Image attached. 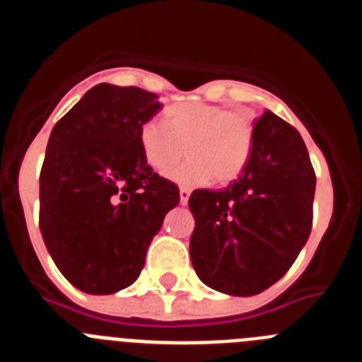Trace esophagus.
Masks as SVG:
<instances>
[{"label": "esophagus", "mask_w": 362, "mask_h": 362, "mask_svg": "<svg viewBox=\"0 0 362 362\" xmlns=\"http://www.w3.org/2000/svg\"><path fill=\"white\" fill-rule=\"evenodd\" d=\"M188 199H190V190L188 188H181L179 190V201H181V204H187Z\"/></svg>", "instance_id": "34e87169"}]
</instances>
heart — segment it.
Listing matches in <instances>:
<instances>
[{"label": "heart", "instance_id": "b5f03b06", "mask_svg": "<svg viewBox=\"0 0 362 362\" xmlns=\"http://www.w3.org/2000/svg\"><path fill=\"white\" fill-rule=\"evenodd\" d=\"M145 161L159 174L172 170V181L196 187L238 179L254 146V124L246 114L209 103H175L165 110V123L146 119L137 132Z\"/></svg>", "mask_w": 362, "mask_h": 362}]
</instances>
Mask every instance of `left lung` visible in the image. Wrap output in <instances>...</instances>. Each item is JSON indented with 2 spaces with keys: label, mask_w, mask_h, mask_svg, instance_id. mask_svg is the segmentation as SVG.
I'll return each mask as SVG.
<instances>
[{
  "label": "left lung",
  "mask_w": 362,
  "mask_h": 362,
  "mask_svg": "<svg viewBox=\"0 0 362 362\" xmlns=\"http://www.w3.org/2000/svg\"><path fill=\"white\" fill-rule=\"evenodd\" d=\"M315 172L303 137L267 110L248 165L223 190H194L192 267L206 286L255 296L288 272L308 241Z\"/></svg>",
  "instance_id": "left-lung-1"
}]
</instances>
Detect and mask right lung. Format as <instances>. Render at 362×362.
Instances as JSON below:
<instances>
[{
  "label": "right lung",
  "mask_w": 362,
  "mask_h": 362,
  "mask_svg": "<svg viewBox=\"0 0 362 362\" xmlns=\"http://www.w3.org/2000/svg\"><path fill=\"white\" fill-rule=\"evenodd\" d=\"M163 105L137 86L101 83L52 129L40 175V230L78 290L107 296L139 277L179 188L143 158L137 132Z\"/></svg>",
  "instance_id": "1"
}]
</instances>
